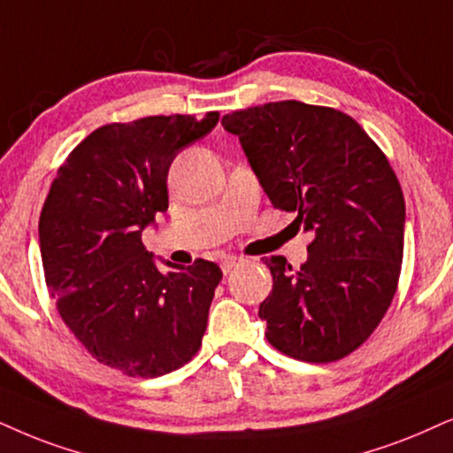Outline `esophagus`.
<instances>
[{
    "mask_svg": "<svg viewBox=\"0 0 453 453\" xmlns=\"http://www.w3.org/2000/svg\"><path fill=\"white\" fill-rule=\"evenodd\" d=\"M240 261H242V259H240V257H236V255L223 257V259H221V272H223V273H230L232 269L236 267Z\"/></svg>",
    "mask_w": 453,
    "mask_h": 453,
    "instance_id": "34e87169",
    "label": "esophagus"
}]
</instances>
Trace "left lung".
<instances>
[{
	"label": "left lung",
	"mask_w": 453,
	"mask_h": 453,
	"mask_svg": "<svg viewBox=\"0 0 453 453\" xmlns=\"http://www.w3.org/2000/svg\"><path fill=\"white\" fill-rule=\"evenodd\" d=\"M276 209L311 232L299 269L265 259L273 288L259 307L267 341L288 357L328 364L355 351L397 290L405 203L397 175L357 121L328 106L269 102L226 114Z\"/></svg>",
	"instance_id": "1"
}]
</instances>
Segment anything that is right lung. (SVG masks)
I'll list each match as a JSON object with an SVG mask.
<instances>
[{"label": "right lung", "instance_id": "obj_1", "mask_svg": "<svg viewBox=\"0 0 453 453\" xmlns=\"http://www.w3.org/2000/svg\"><path fill=\"white\" fill-rule=\"evenodd\" d=\"M217 121L171 114L96 129L58 169L39 217L60 318L100 364L134 379L169 374L203 345L219 265L167 261L160 272L142 232L169 207L173 158Z\"/></svg>", "mask_w": 453, "mask_h": 453}]
</instances>
